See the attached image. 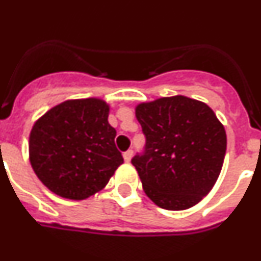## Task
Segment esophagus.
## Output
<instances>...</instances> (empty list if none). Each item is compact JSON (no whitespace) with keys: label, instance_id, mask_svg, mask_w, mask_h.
Listing matches in <instances>:
<instances>
[{"label":"esophagus","instance_id":"1","mask_svg":"<svg viewBox=\"0 0 261 261\" xmlns=\"http://www.w3.org/2000/svg\"><path fill=\"white\" fill-rule=\"evenodd\" d=\"M133 150H127V152H125V153H123V160H125V162H127V164H128V162H130V161H131V158H133Z\"/></svg>","mask_w":261,"mask_h":261}]
</instances>
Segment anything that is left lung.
<instances>
[{"instance_id":"left-lung-1","label":"left lung","mask_w":261,"mask_h":261,"mask_svg":"<svg viewBox=\"0 0 261 261\" xmlns=\"http://www.w3.org/2000/svg\"><path fill=\"white\" fill-rule=\"evenodd\" d=\"M147 138L131 164L145 194L165 210L193 207L207 196L223 167L226 134L207 104L175 95L135 107Z\"/></svg>"}]
</instances>
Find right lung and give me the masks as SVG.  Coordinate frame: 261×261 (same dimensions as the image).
<instances>
[{"instance_id":"obj_1","label":"right lung","mask_w":261,"mask_h":261,"mask_svg":"<svg viewBox=\"0 0 261 261\" xmlns=\"http://www.w3.org/2000/svg\"><path fill=\"white\" fill-rule=\"evenodd\" d=\"M99 97L70 99L48 109L29 134V162L38 179L63 198H89L108 184L123 158Z\"/></svg>"}]
</instances>
